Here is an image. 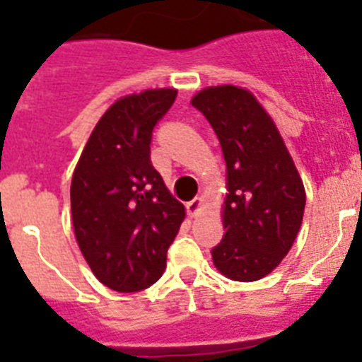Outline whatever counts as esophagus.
Here are the masks:
<instances>
[{"label": "esophagus", "instance_id": "34e87169", "mask_svg": "<svg viewBox=\"0 0 362 362\" xmlns=\"http://www.w3.org/2000/svg\"><path fill=\"white\" fill-rule=\"evenodd\" d=\"M201 209H203V199H201V197H196V199H192L190 203L187 204V212L190 217H196L197 214L201 212Z\"/></svg>", "mask_w": 362, "mask_h": 362}]
</instances>
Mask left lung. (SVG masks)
Returning <instances> with one entry per match:
<instances>
[{"mask_svg":"<svg viewBox=\"0 0 362 362\" xmlns=\"http://www.w3.org/2000/svg\"><path fill=\"white\" fill-rule=\"evenodd\" d=\"M219 139L226 163L225 238L212 250L225 277L250 283L276 270L305 214L306 192L276 123L250 90L206 86L192 98Z\"/></svg>","mask_w":362,"mask_h":362,"instance_id":"obj_1","label":"left lung"}]
</instances>
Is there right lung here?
I'll return each mask as SVG.
<instances>
[{"label":"right lung","mask_w":362,"mask_h":362,"mask_svg":"<svg viewBox=\"0 0 362 362\" xmlns=\"http://www.w3.org/2000/svg\"><path fill=\"white\" fill-rule=\"evenodd\" d=\"M175 95V88H148L114 101L74 168L76 241L99 283L116 292H139L163 276L187 216L150 163L152 130Z\"/></svg>","instance_id":"right-lung-1"}]
</instances>
